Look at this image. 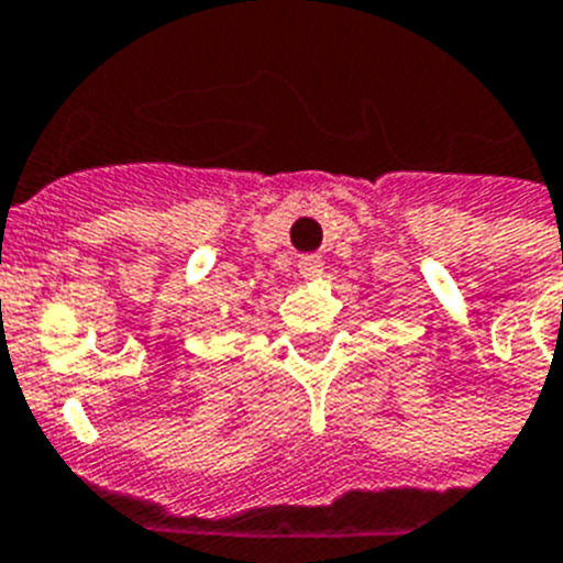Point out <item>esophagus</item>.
<instances>
[{"instance_id": "1", "label": "esophagus", "mask_w": 563, "mask_h": 563, "mask_svg": "<svg viewBox=\"0 0 563 563\" xmlns=\"http://www.w3.org/2000/svg\"><path fill=\"white\" fill-rule=\"evenodd\" d=\"M297 268H300L302 280H320V275H322L320 257H300Z\"/></svg>"}]
</instances>
